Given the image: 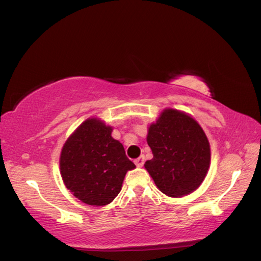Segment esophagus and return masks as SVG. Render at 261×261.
<instances>
[{
  "label": "esophagus",
  "instance_id": "esophagus-1",
  "mask_svg": "<svg viewBox=\"0 0 261 261\" xmlns=\"http://www.w3.org/2000/svg\"><path fill=\"white\" fill-rule=\"evenodd\" d=\"M144 161H145L144 155H141L140 158L136 159V160H135L134 162H135V164H136V167L141 168V167H143V164H144Z\"/></svg>",
  "mask_w": 261,
  "mask_h": 261
}]
</instances>
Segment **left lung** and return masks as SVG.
Returning <instances> with one entry per match:
<instances>
[{
	"label": "left lung",
	"mask_w": 261,
	"mask_h": 261,
	"mask_svg": "<svg viewBox=\"0 0 261 261\" xmlns=\"http://www.w3.org/2000/svg\"><path fill=\"white\" fill-rule=\"evenodd\" d=\"M153 159L144 167L159 190L184 197L204 181L211 166L208 138L200 125L181 110L163 109L147 129Z\"/></svg>",
	"instance_id": "left-lung-1"
}]
</instances>
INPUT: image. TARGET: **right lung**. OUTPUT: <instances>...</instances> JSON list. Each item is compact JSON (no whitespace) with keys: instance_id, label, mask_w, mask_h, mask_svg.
Here are the masks:
<instances>
[{"instance_id":"right-lung-1","label":"right lung","mask_w":261,"mask_h":261,"mask_svg":"<svg viewBox=\"0 0 261 261\" xmlns=\"http://www.w3.org/2000/svg\"><path fill=\"white\" fill-rule=\"evenodd\" d=\"M111 133L113 127L92 117L84 120L62 147L63 182L87 205L110 204L120 193L127 171L135 169L123 144Z\"/></svg>"}]
</instances>
